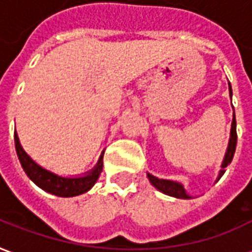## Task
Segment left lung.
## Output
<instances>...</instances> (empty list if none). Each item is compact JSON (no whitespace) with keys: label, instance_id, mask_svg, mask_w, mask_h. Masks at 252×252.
Returning <instances> with one entry per match:
<instances>
[{"label":"left lung","instance_id":"1","mask_svg":"<svg viewBox=\"0 0 252 252\" xmlns=\"http://www.w3.org/2000/svg\"><path fill=\"white\" fill-rule=\"evenodd\" d=\"M228 86H229V97L232 98V88H231V83L229 82H228ZM236 142H238V135H236V120H235V112H233L229 142H228L227 151H225V155H224V159H222L221 170L219 171L217 181L220 180V178H221V175L225 173V167L232 162L233 154H235V150H236ZM147 177H148V180H150V182H151V185H153L155 189H158L159 191H162L163 194L171 195V197H175V198H182V200H189V198H193V195H190L189 193L186 191L184 184H181V182H178V181L158 178V177L150 174V173H147Z\"/></svg>","mask_w":252,"mask_h":252}]
</instances>
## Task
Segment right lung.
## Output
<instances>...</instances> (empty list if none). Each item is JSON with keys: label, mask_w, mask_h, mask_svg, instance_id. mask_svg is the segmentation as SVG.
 <instances>
[{"label": "right lung", "mask_w": 252, "mask_h": 252, "mask_svg": "<svg viewBox=\"0 0 252 252\" xmlns=\"http://www.w3.org/2000/svg\"><path fill=\"white\" fill-rule=\"evenodd\" d=\"M14 146H16V153L20 159V163L23 166L25 174L30 177V180L44 191H48L58 197H75V195L86 193L93 188L102 171L104 151L101 154L97 164L90 171L85 173L83 175L63 177V175L55 174L50 170L44 169L39 163H36L35 160L24 151V148L20 143L17 132H14Z\"/></svg>", "instance_id": "right-lung-1"}]
</instances>
